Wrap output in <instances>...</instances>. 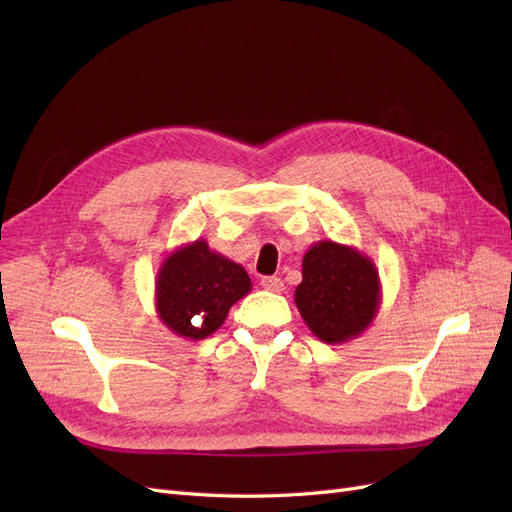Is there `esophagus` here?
Segmentation results:
<instances>
[{
    "mask_svg": "<svg viewBox=\"0 0 512 512\" xmlns=\"http://www.w3.org/2000/svg\"><path fill=\"white\" fill-rule=\"evenodd\" d=\"M260 286L265 288V290H269V292H282V290H284V282H282V277H277V275L262 277V280H260Z\"/></svg>",
    "mask_w": 512,
    "mask_h": 512,
    "instance_id": "obj_1",
    "label": "esophagus"
}]
</instances>
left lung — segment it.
Listing matches in <instances>:
<instances>
[{
  "instance_id": "1",
  "label": "left lung",
  "mask_w": 512,
  "mask_h": 512,
  "mask_svg": "<svg viewBox=\"0 0 512 512\" xmlns=\"http://www.w3.org/2000/svg\"><path fill=\"white\" fill-rule=\"evenodd\" d=\"M382 301L374 260L352 245L318 241L303 256L294 303L307 329L324 344H346L374 322Z\"/></svg>"
}]
</instances>
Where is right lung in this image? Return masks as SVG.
I'll use <instances>...</instances> for the list:
<instances>
[{
    "mask_svg": "<svg viewBox=\"0 0 512 512\" xmlns=\"http://www.w3.org/2000/svg\"><path fill=\"white\" fill-rule=\"evenodd\" d=\"M252 290L247 271L213 252L205 239L179 245L156 275V312L168 331L185 339H205L218 331L228 309Z\"/></svg>",
    "mask_w": 512,
    "mask_h": 512,
    "instance_id": "obj_1",
    "label": "right lung"
}]
</instances>
